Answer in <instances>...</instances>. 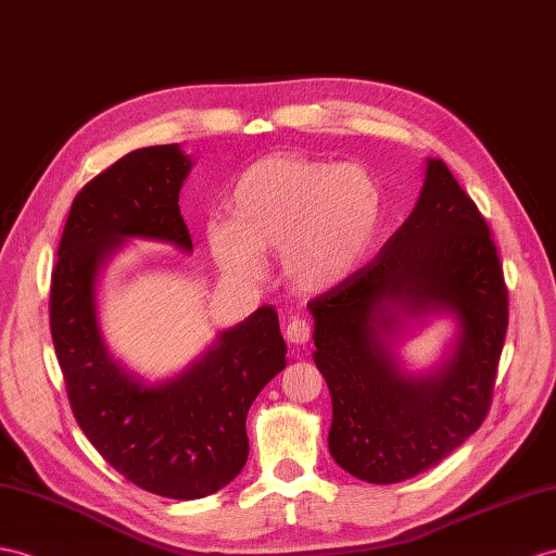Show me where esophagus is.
I'll list each match as a JSON object with an SVG mask.
<instances>
[{
  "label": "esophagus",
  "instance_id": "esophagus-1",
  "mask_svg": "<svg viewBox=\"0 0 556 556\" xmlns=\"http://www.w3.org/2000/svg\"><path fill=\"white\" fill-rule=\"evenodd\" d=\"M286 340L290 344H296V346L306 344L311 340V323L306 318H302V316H294L288 323V328H286Z\"/></svg>",
  "mask_w": 556,
  "mask_h": 556
}]
</instances>
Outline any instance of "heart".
Returning a JSON list of instances; mask_svg holds the SVG:
<instances>
[{
  "label": "heart",
  "mask_w": 556,
  "mask_h": 556,
  "mask_svg": "<svg viewBox=\"0 0 556 556\" xmlns=\"http://www.w3.org/2000/svg\"><path fill=\"white\" fill-rule=\"evenodd\" d=\"M228 219L205 224L214 264L233 280H260V252H280L296 290L325 292L363 266L382 226V191L356 165L268 155L242 169L226 195Z\"/></svg>",
  "instance_id": "b5f03b06"
}]
</instances>
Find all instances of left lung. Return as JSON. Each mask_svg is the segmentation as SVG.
Wrapping results in <instances>:
<instances>
[{
	"label": "left lung",
	"instance_id": "1",
	"mask_svg": "<svg viewBox=\"0 0 556 556\" xmlns=\"http://www.w3.org/2000/svg\"><path fill=\"white\" fill-rule=\"evenodd\" d=\"M306 308L332 399L330 455L351 477L413 479L489 415L507 288L489 224L439 157H427L415 210L380 254ZM431 315H451L456 340L434 371H405L395 351L404 325Z\"/></svg>",
	"mask_w": 556,
	"mask_h": 556
}]
</instances>
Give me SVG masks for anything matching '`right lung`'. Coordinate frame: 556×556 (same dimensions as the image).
Returning a JSON list of instances; mask_svg holds the SVG:
<instances>
[{"label": "right lung", "instance_id": "right-lung-1", "mask_svg": "<svg viewBox=\"0 0 556 556\" xmlns=\"http://www.w3.org/2000/svg\"><path fill=\"white\" fill-rule=\"evenodd\" d=\"M191 167L179 143L148 146L91 179L67 214L49 302L77 425L127 481L172 500L212 495L238 477L250 453V405L288 363L274 306L216 334L205 354L162 382H146L105 344L97 288L125 242L193 252L179 210Z\"/></svg>", "mask_w": 556, "mask_h": 556}]
</instances>
